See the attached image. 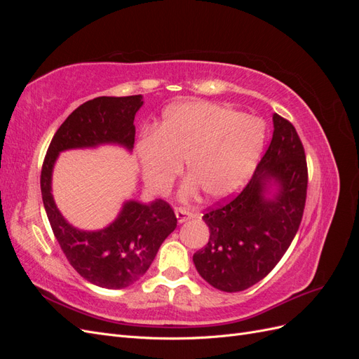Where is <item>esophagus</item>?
Wrapping results in <instances>:
<instances>
[{
	"instance_id": "34e87169",
	"label": "esophagus",
	"mask_w": 359,
	"mask_h": 359,
	"mask_svg": "<svg viewBox=\"0 0 359 359\" xmlns=\"http://www.w3.org/2000/svg\"><path fill=\"white\" fill-rule=\"evenodd\" d=\"M175 214H177L178 223H184V222H187V220H190V219H193V217H194V214L190 210H187V208H177Z\"/></svg>"
}]
</instances>
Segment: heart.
<instances>
[{
	"label": "heart",
	"mask_w": 359,
	"mask_h": 359,
	"mask_svg": "<svg viewBox=\"0 0 359 359\" xmlns=\"http://www.w3.org/2000/svg\"><path fill=\"white\" fill-rule=\"evenodd\" d=\"M264 142L256 118L212 103H182L163 116L156 133L136 144L145 182L163 190L186 160V175L206 198L222 199L240 189ZM193 189V187H191Z\"/></svg>",
	"instance_id": "b5f03b06"
}]
</instances>
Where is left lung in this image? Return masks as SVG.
Returning <instances> with one entry per match:
<instances>
[{
    "label": "left lung",
    "instance_id": "8db88e82",
    "mask_svg": "<svg viewBox=\"0 0 359 359\" xmlns=\"http://www.w3.org/2000/svg\"><path fill=\"white\" fill-rule=\"evenodd\" d=\"M274 133L247 186L210 206L203 222L210 241L193 255L201 277L223 292H240L266 277L283 257L302 220L307 198L306 153L295 127L274 114ZM269 180L279 184L264 198Z\"/></svg>",
    "mask_w": 359,
    "mask_h": 359
}]
</instances>
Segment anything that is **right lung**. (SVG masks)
I'll return each mask as SVG.
<instances>
[{
	"label": "right lung",
	"instance_id": "right-lung-1",
	"mask_svg": "<svg viewBox=\"0 0 359 359\" xmlns=\"http://www.w3.org/2000/svg\"><path fill=\"white\" fill-rule=\"evenodd\" d=\"M142 95L97 97L74 109L53 135L41 166L40 187L50 227L70 265L90 283L123 289L142 277L161 243L175 231L177 217L163 199L128 201L118 219L102 231L85 232L62 219L50 193L53 163L61 151L118 144L132 149L135 115Z\"/></svg>",
	"mask_w": 359,
	"mask_h": 359
}]
</instances>
